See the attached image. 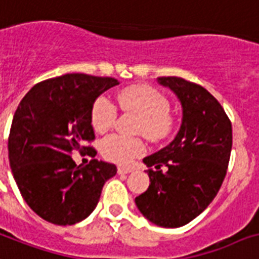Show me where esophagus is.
Listing matches in <instances>:
<instances>
[{
	"label": "esophagus",
	"mask_w": 259,
	"mask_h": 259,
	"mask_svg": "<svg viewBox=\"0 0 259 259\" xmlns=\"http://www.w3.org/2000/svg\"><path fill=\"white\" fill-rule=\"evenodd\" d=\"M132 171H134V170H132L131 167H119V169H117V173L119 174H130L132 173Z\"/></svg>",
	"instance_id": "esophagus-1"
}]
</instances>
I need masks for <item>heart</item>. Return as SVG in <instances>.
I'll use <instances>...</instances> for the list:
<instances>
[{"label": "heart", "instance_id": "heart-1", "mask_svg": "<svg viewBox=\"0 0 259 259\" xmlns=\"http://www.w3.org/2000/svg\"><path fill=\"white\" fill-rule=\"evenodd\" d=\"M117 102L123 111L139 117L136 132L151 139L165 135L169 128L170 104L161 92L148 85H134L117 94ZM90 117L96 131L107 132L117 119V109L111 100L102 96L94 101ZM100 150L107 161L127 165L134 158L143 155L146 146L138 138H124L113 134L101 140Z\"/></svg>", "mask_w": 259, "mask_h": 259}]
</instances>
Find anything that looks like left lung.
Masks as SVG:
<instances>
[{"instance_id":"left-lung-1","label":"left lung","mask_w":259,"mask_h":259,"mask_svg":"<svg viewBox=\"0 0 259 259\" xmlns=\"http://www.w3.org/2000/svg\"><path fill=\"white\" fill-rule=\"evenodd\" d=\"M181 102L182 123L170 144L143 162L150 186L135 198L142 215L166 228L185 226L219 192L232 147L231 121L206 89L180 77H159Z\"/></svg>"}]
</instances>
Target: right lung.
<instances>
[{"label": "right lung", "mask_w": 259, "mask_h": 259, "mask_svg": "<svg viewBox=\"0 0 259 259\" xmlns=\"http://www.w3.org/2000/svg\"><path fill=\"white\" fill-rule=\"evenodd\" d=\"M119 81L89 74H66L36 83L16 109L8 139L9 163L20 193L46 222L71 226L97 205L113 163L92 159L75 165L71 152L90 151L92 107ZM93 151H96L93 148Z\"/></svg>", "instance_id": "obj_1"}]
</instances>
